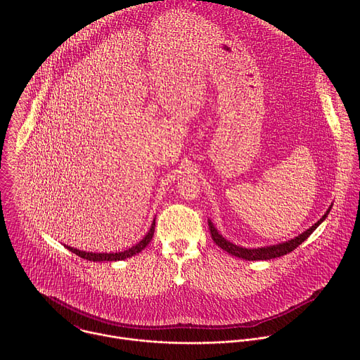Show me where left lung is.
<instances>
[{
	"instance_id": "obj_1",
	"label": "left lung",
	"mask_w": 360,
	"mask_h": 360,
	"mask_svg": "<svg viewBox=\"0 0 360 360\" xmlns=\"http://www.w3.org/2000/svg\"><path fill=\"white\" fill-rule=\"evenodd\" d=\"M330 208L332 205L329 207V210L326 211V214L314 225L311 226L309 229H306L303 233H300L299 236L288 240V242H283V243H278V245H272V246H265V248H255V249H246V248H242V246H238L229 240H226L218 231L217 228L214 226V224L211 221H208V226H210V231H211V235H212V239L214 242L222 248L224 250H226L228 253H231L232 256H238V258H242V259H246V261H268V259H274V258H279V256H283L289 252H292L293 249H296L303 240H306L307 238H309V235L326 219L328 214L330 212Z\"/></svg>"
}]
</instances>
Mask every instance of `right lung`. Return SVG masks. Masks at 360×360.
Returning <instances> with one entry per match:
<instances>
[{
  "mask_svg": "<svg viewBox=\"0 0 360 360\" xmlns=\"http://www.w3.org/2000/svg\"><path fill=\"white\" fill-rule=\"evenodd\" d=\"M153 232H155V219H153L152 225H150V229L148 231V233L143 236L142 240H139L136 245H134L132 248L124 250V252H117V253H92V252H85V250H78V249H74V248H70L67 245V249H70L72 253L81 256V258L86 259V261H92V262H112V261H122V259H127V258H131V256L139 253L141 250H143L148 243L150 242V239L153 238Z\"/></svg>",
  "mask_w": 360,
  "mask_h": 360,
  "instance_id": "right-lung-1",
  "label": "right lung"
}]
</instances>
